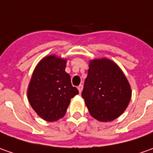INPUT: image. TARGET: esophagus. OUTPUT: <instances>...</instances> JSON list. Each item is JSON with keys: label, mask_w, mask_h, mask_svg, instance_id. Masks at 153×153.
I'll list each match as a JSON object with an SVG mask.
<instances>
[{"label": "esophagus", "mask_w": 153, "mask_h": 153, "mask_svg": "<svg viewBox=\"0 0 153 153\" xmlns=\"http://www.w3.org/2000/svg\"><path fill=\"white\" fill-rule=\"evenodd\" d=\"M78 90H79V94H80L81 92H82V90H83V85H79L78 86Z\"/></svg>", "instance_id": "34e87169"}]
</instances>
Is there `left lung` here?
<instances>
[{"label":"left lung","instance_id":"8db88e82","mask_svg":"<svg viewBox=\"0 0 153 153\" xmlns=\"http://www.w3.org/2000/svg\"><path fill=\"white\" fill-rule=\"evenodd\" d=\"M82 97L91 116L107 122L123 114L131 98V90L115 62L105 58L95 59L89 63Z\"/></svg>","mask_w":153,"mask_h":153}]
</instances>
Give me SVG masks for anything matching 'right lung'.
Returning a JSON list of instances; mask_svg holds the SVG:
<instances>
[{
	"label": "right lung",
	"mask_w": 153,
	"mask_h": 153,
	"mask_svg": "<svg viewBox=\"0 0 153 153\" xmlns=\"http://www.w3.org/2000/svg\"><path fill=\"white\" fill-rule=\"evenodd\" d=\"M67 60L48 55L44 57L33 73L27 89L28 101L38 116L46 121L63 118L70 100L79 94L65 72Z\"/></svg>",
	"instance_id": "right-lung-1"
}]
</instances>
